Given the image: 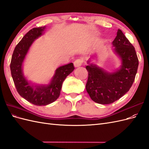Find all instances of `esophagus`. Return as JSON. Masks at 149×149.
Instances as JSON below:
<instances>
[{"mask_svg":"<svg viewBox=\"0 0 149 149\" xmlns=\"http://www.w3.org/2000/svg\"><path fill=\"white\" fill-rule=\"evenodd\" d=\"M83 63V60L82 59H77L74 62V65L75 67H79L81 66Z\"/></svg>","mask_w":149,"mask_h":149,"instance_id":"esophagus-1","label":"esophagus"}]
</instances>
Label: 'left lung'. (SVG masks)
<instances>
[{"label":"left lung","instance_id":"1","mask_svg":"<svg viewBox=\"0 0 149 149\" xmlns=\"http://www.w3.org/2000/svg\"><path fill=\"white\" fill-rule=\"evenodd\" d=\"M112 45L122 60L119 70L109 73L89 62V65L86 66L88 72L86 89L91 100L101 104L114 102L129 91L139 66L135 48L120 30L118 29Z\"/></svg>","mask_w":149,"mask_h":149}]
</instances>
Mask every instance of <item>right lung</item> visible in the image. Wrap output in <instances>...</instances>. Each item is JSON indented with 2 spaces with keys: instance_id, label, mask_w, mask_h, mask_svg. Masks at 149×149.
I'll return each mask as SVG.
<instances>
[{
  "instance_id": "add662e5",
  "label": "right lung",
  "mask_w": 149,
  "mask_h": 149,
  "mask_svg": "<svg viewBox=\"0 0 149 149\" xmlns=\"http://www.w3.org/2000/svg\"><path fill=\"white\" fill-rule=\"evenodd\" d=\"M45 29V26L33 28L25 34L14 49L10 65L17 92L22 97L36 106H45L56 101L60 94L63 82L74 70L73 63L59 67L48 85L35 86L26 80L22 72V64L31 44L42 35Z\"/></svg>"
}]
</instances>
